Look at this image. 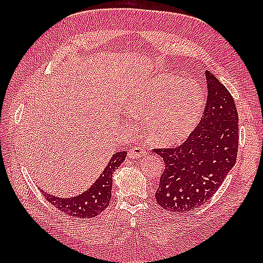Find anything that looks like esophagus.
<instances>
[{
    "label": "esophagus",
    "mask_w": 263,
    "mask_h": 263,
    "mask_svg": "<svg viewBox=\"0 0 263 263\" xmlns=\"http://www.w3.org/2000/svg\"><path fill=\"white\" fill-rule=\"evenodd\" d=\"M147 155V152L141 147H135L132 148L131 150H128V158L131 159H137V158H140L143 157V156Z\"/></svg>",
    "instance_id": "34e87169"
}]
</instances>
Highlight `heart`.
<instances>
[{
	"instance_id": "1",
	"label": "heart",
	"mask_w": 263,
	"mask_h": 263,
	"mask_svg": "<svg viewBox=\"0 0 263 263\" xmlns=\"http://www.w3.org/2000/svg\"><path fill=\"white\" fill-rule=\"evenodd\" d=\"M204 97L193 80H180L161 73L137 87L126 100L130 114L143 117L150 141L175 146L193 132L201 119Z\"/></svg>"
}]
</instances>
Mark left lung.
I'll return each mask as SVG.
<instances>
[{
	"label": "left lung",
	"instance_id": "8db88e82",
	"mask_svg": "<svg viewBox=\"0 0 263 263\" xmlns=\"http://www.w3.org/2000/svg\"><path fill=\"white\" fill-rule=\"evenodd\" d=\"M208 97L199 125L176 148L154 149L165 171L156 191L157 203L172 212H189L204 204L236 163L238 115L231 92L205 71Z\"/></svg>",
	"mask_w": 263,
	"mask_h": 263
}]
</instances>
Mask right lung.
<instances>
[{
	"label": "right lung",
	"instance_id": "right-lung-1",
	"mask_svg": "<svg viewBox=\"0 0 263 263\" xmlns=\"http://www.w3.org/2000/svg\"><path fill=\"white\" fill-rule=\"evenodd\" d=\"M126 152H119L111 156L109 163L102 174L87 191L77 197L59 198L45 193L44 197L60 211L76 218H92L102 214L107 208L111 198V184L113 173L125 160Z\"/></svg>",
	"mask_w": 263,
	"mask_h": 263
}]
</instances>
